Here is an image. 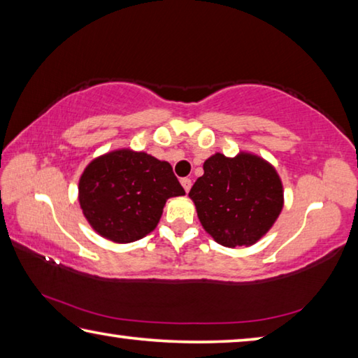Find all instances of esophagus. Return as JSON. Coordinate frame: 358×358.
<instances>
[{
    "label": "esophagus",
    "instance_id": "34e87169",
    "mask_svg": "<svg viewBox=\"0 0 358 358\" xmlns=\"http://www.w3.org/2000/svg\"><path fill=\"white\" fill-rule=\"evenodd\" d=\"M180 183H181V186L185 187V191H186V192L191 189V178H181V180H180Z\"/></svg>",
    "mask_w": 358,
    "mask_h": 358
}]
</instances>
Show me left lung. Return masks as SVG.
Listing matches in <instances>:
<instances>
[{
    "label": "left lung",
    "mask_w": 358,
    "mask_h": 358,
    "mask_svg": "<svg viewBox=\"0 0 358 358\" xmlns=\"http://www.w3.org/2000/svg\"><path fill=\"white\" fill-rule=\"evenodd\" d=\"M199 221L216 243L251 246L268 232L284 205L276 169L257 155L215 153L189 191Z\"/></svg>",
    "instance_id": "8db88e82"
}]
</instances>
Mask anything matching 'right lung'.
<instances>
[{
	"label": "right lung",
	"instance_id": "1",
	"mask_svg": "<svg viewBox=\"0 0 358 358\" xmlns=\"http://www.w3.org/2000/svg\"><path fill=\"white\" fill-rule=\"evenodd\" d=\"M183 194L167 161L131 148L94 157L78 180L83 216L113 243H132L153 232L167 199Z\"/></svg>",
	"mask_w": 358,
	"mask_h": 358
}]
</instances>
